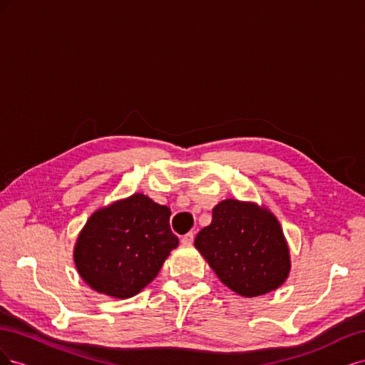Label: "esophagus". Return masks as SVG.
<instances>
[{
	"mask_svg": "<svg viewBox=\"0 0 365 365\" xmlns=\"http://www.w3.org/2000/svg\"><path fill=\"white\" fill-rule=\"evenodd\" d=\"M193 239H195V233H187L185 236H182V239H181V242L184 245H192L193 244Z\"/></svg>",
	"mask_w": 365,
	"mask_h": 365,
	"instance_id": "1",
	"label": "esophagus"
}]
</instances>
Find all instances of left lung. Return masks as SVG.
<instances>
[{
  "label": "left lung",
  "mask_w": 365,
  "mask_h": 365,
  "mask_svg": "<svg viewBox=\"0 0 365 365\" xmlns=\"http://www.w3.org/2000/svg\"><path fill=\"white\" fill-rule=\"evenodd\" d=\"M212 224L195 239L219 280L236 294L252 298L279 289L289 277L291 256L279 219L256 202L220 201Z\"/></svg>",
  "instance_id": "8db88e82"
}]
</instances>
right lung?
I'll list each match as a JSON object with an SVG mask.
<instances>
[{"instance_id": "1", "label": "right lung", "mask_w": 365, "mask_h": 365, "mask_svg": "<svg viewBox=\"0 0 365 365\" xmlns=\"http://www.w3.org/2000/svg\"><path fill=\"white\" fill-rule=\"evenodd\" d=\"M170 208L143 193L96 210L76 239V269L98 294L130 298L157 277L178 237Z\"/></svg>"}]
</instances>
